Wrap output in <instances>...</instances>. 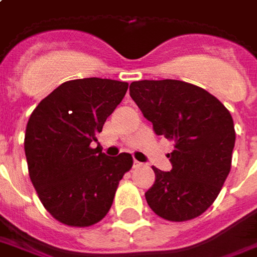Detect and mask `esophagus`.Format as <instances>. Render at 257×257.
I'll return each mask as SVG.
<instances>
[{"mask_svg":"<svg viewBox=\"0 0 257 257\" xmlns=\"http://www.w3.org/2000/svg\"><path fill=\"white\" fill-rule=\"evenodd\" d=\"M140 165H142V162H139V161H136V159H135V161H134V167H138V166H140Z\"/></svg>","mask_w":257,"mask_h":257,"instance_id":"obj_1","label":"esophagus"}]
</instances>
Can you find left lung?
I'll return each instance as SVG.
<instances>
[{
  "mask_svg": "<svg viewBox=\"0 0 257 257\" xmlns=\"http://www.w3.org/2000/svg\"><path fill=\"white\" fill-rule=\"evenodd\" d=\"M129 92L154 132L174 142L167 154L172 170L154 167L148 206L173 222L201 215L219 195L231 166L235 132L229 110L206 90L180 80L134 81Z\"/></svg>",
  "mask_w": 257,
  "mask_h": 257,
  "instance_id": "8db88e82",
  "label": "left lung"
}]
</instances>
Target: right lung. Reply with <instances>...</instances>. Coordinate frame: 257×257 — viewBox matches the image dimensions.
<instances>
[{"label": "right lung", "instance_id": "obj_1", "mask_svg": "<svg viewBox=\"0 0 257 257\" xmlns=\"http://www.w3.org/2000/svg\"><path fill=\"white\" fill-rule=\"evenodd\" d=\"M126 90L128 83L99 77L65 81L28 119L24 150L30 178L42 204L64 225L99 222L134 165L128 153L110 158L91 148Z\"/></svg>", "mask_w": 257, "mask_h": 257}]
</instances>
